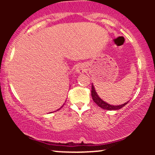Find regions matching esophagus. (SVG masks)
Returning a JSON list of instances; mask_svg holds the SVG:
<instances>
[{
    "instance_id": "esophagus-1",
    "label": "esophagus",
    "mask_w": 155,
    "mask_h": 155,
    "mask_svg": "<svg viewBox=\"0 0 155 155\" xmlns=\"http://www.w3.org/2000/svg\"><path fill=\"white\" fill-rule=\"evenodd\" d=\"M76 72L77 73V74H83V73L84 72V68L83 65H78L76 68Z\"/></svg>"
}]
</instances>
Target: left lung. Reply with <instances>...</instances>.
I'll use <instances>...</instances> for the list:
<instances>
[{"mask_svg": "<svg viewBox=\"0 0 155 155\" xmlns=\"http://www.w3.org/2000/svg\"><path fill=\"white\" fill-rule=\"evenodd\" d=\"M91 95H92V100H93L94 102L99 107L102 108L103 109L105 110H108V111H111V110H119L120 108H122V107H124L126 104H128L129 101L127 102L124 103V104H122V105H119V106H113V105H110L107 104L106 102H105L97 95V92L95 91V89L94 87L93 84H92V90H91Z\"/></svg>", "mask_w": 155, "mask_h": 155, "instance_id": "obj_1", "label": "left lung"}]
</instances>
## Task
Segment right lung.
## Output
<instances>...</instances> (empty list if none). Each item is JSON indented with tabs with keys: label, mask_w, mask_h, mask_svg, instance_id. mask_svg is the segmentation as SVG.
Instances as JSON below:
<instances>
[{
	"label": "right lung",
	"mask_w": 155,
	"mask_h": 155,
	"mask_svg": "<svg viewBox=\"0 0 155 155\" xmlns=\"http://www.w3.org/2000/svg\"><path fill=\"white\" fill-rule=\"evenodd\" d=\"M63 106H62V107H63ZM62 107H61V108H62ZM60 108H59V109H60ZM59 109H58V110H59Z\"/></svg>",
	"instance_id": "obj_1"
}]
</instances>
